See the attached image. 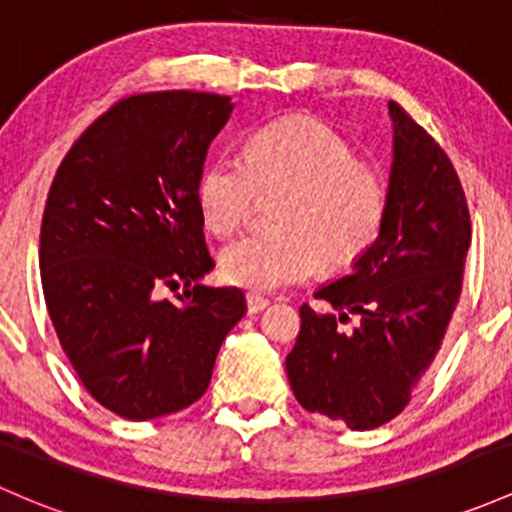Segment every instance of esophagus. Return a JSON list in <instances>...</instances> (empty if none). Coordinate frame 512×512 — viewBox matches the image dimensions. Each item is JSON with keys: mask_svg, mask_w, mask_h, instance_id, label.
I'll return each instance as SVG.
<instances>
[{"mask_svg": "<svg viewBox=\"0 0 512 512\" xmlns=\"http://www.w3.org/2000/svg\"><path fill=\"white\" fill-rule=\"evenodd\" d=\"M245 299H247V311H250V313H260V311H265V308L269 306V301L265 299V296L252 294V291L245 296Z\"/></svg>", "mask_w": 512, "mask_h": 512, "instance_id": "obj_1", "label": "esophagus"}]
</instances>
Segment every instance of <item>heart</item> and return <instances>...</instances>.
<instances>
[{
  "label": "heart",
  "mask_w": 512,
  "mask_h": 512,
  "mask_svg": "<svg viewBox=\"0 0 512 512\" xmlns=\"http://www.w3.org/2000/svg\"><path fill=\"white\" fill-rule=\"evenodd\" d=\"M206 228L235 235L257 199L282 196L272 213L277 233L247 235L228 245L221 269L228 282L252 291L299 284L320 265L352 267L379 238L386 218V182L357 160L355 148L313 116H286L252 133L245 160L218 155L199 177Z\"/></svg>",
  "instance_id": "heart-1"
}]
</instances>
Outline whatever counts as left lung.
Wrapping results in <instances>:
<instances>
[{
  "label": "left lung",
  "instance_id": "8db88e82",
  "mask_svg": "<svg viewBox=\"0 0 512 512\" xmlns=\"http://www.w3.org/2000/svg\"><path fill=\"white\" fill-rule=\"evenodd\" d=\"M379 238L355 272L316 291L333 311L301 306L286 355L291 391L306 411L372 430L396 418L423 384L462 296L471 218L445 150L401 104ZM352 317L358 323L346 325Z\"/></svg>",
  "mask_w": 512,
  "mask_h": 512
}]
</instances>
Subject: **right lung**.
<instances>
[{
	"label": "right lung",
	"mask_w": 512,
	"mask_h": 512,
	"mask_svg": "<svg viewBox=\"0 0 512 512\" xmlns=\"http://www.w3.org/2000/svg\"><path fill=\"white\" fill-rule=\"evenodd\" d=\"M230 111V97L189 89L123 97L50 184L38 250L50 320L84 389L121 418L199 401L245 316L238 286L199 284L216 262L196 189ZM179 281L188 289L162 300Z\"/></svg>",
	"instance_id": "1"
}]
</instances>
